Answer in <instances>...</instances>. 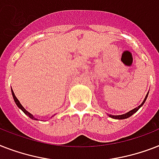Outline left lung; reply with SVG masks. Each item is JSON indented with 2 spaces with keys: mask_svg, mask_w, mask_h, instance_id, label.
<instances>
[{
  "mask_svg": "<svg viewBox=\"0 0 159 159\" xmlns=\"http://www.w3.org/2000/svg\"><path fill=\"white\" fill-rule=\"evenodd\" d=\"M148 92L147 93L145 98H144V100H143V102L141 103V105H139L138 107H136V108L133 109V110H131V111H129V112H127V113L123 114V115H119V116H113V115H109L108 114V116L109 117H111V118L116 119V120H124V119H127V118H129V117H130L132 115H134V113H136V112L138 111L139 109L140 108L141 106L144 104V102H146V99H147V97H148Z\"/></svg>",
  "mask_w": 159,
  "mask_h": 159,
  "instance_id": "obj_1",
  "label": "left lung"
}]
</instances>
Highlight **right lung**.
Listing matches in <instances>:
<instances>
[{
	"label": "right lung",
	"mask_w": 159,
	"mask_h": 159,
	"mask_svg": "<svg viewBox=\"0 0 159 159\" xmlns=\"http://www.w3.org/2000/svg\"><path fill=\"white\" fill-rule=\"evenodd\" d=\"M11 93H12V96H13L14 101H15V102H16V104L17 105V106H18L19 108L20 109L21 111H23L24 113L25 114L26 116H28L29 117H30V119H32V120H38V119L35 118V117H34V116L33 115H32V114H30V112H29V111H26V110H25V109L24 108L23 106H22V105L20 104V101H19V100L17 99V98H16V96H15V93H14V92H13V90H12V88H11ZM55 116V115H53V116H52V117H53V116ZM52 117H51V118H52Z\"/></svg>",
	"instance_id": "1"
}]
</instances>
